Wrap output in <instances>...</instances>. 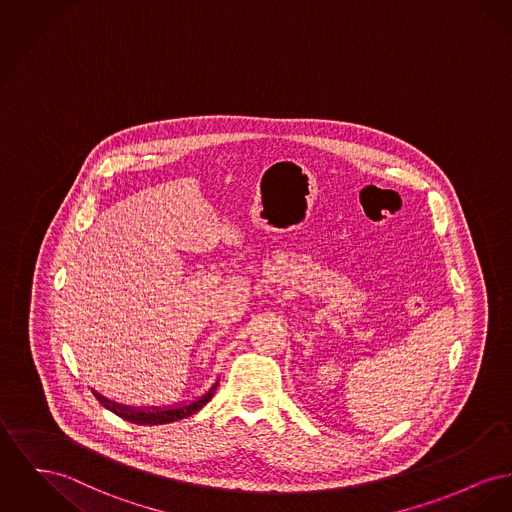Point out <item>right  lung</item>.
Segmentation results:
<instances>
[{"label": "right lung", "mask_w": 512, "mask_h": 512, "mask_svg": "<svg viewBox=\"0 0 512 512\" xmlns=\"http://www.w3.org/2000/svg\"><path fill=\"white\" fill-rule=\"evenodd\" d=\"M218 383H214L211 387V391L205 392L201 398H197L195 402L191 404H185L180 408H168V410H135V408H127V406H120V404H114L106 398H102L100 394H96L98 402L108 408L110 412H114L116 416H120L121 420L131 421V423H139V425H162V423H172V421L183 420L191 414H195L197 410H201L209 400L212 398V394L216 391Z\"/></svg>", "instance_id": "add662e5"}]
</instances>
